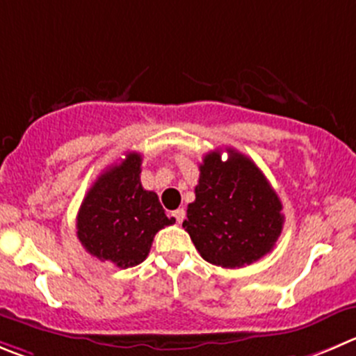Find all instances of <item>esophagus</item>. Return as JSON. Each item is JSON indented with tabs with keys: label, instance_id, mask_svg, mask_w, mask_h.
<instances>
[{
	"label": "esophagus",
	"instance_id": "34e87169",
	"mask_svg": "<svg viewBox=\"0 0 356 356\" xmlns=\"http://www.w3.org/2000/svg\"><path fill=\"white\" fill-rule=\"evenodd\" d=\"M171 215L175 216L176 222L181 223V222H184V218H185V209L184 208H178V209H175V211H172Z\"/></svg>",
	"mask_w": 356,
	"mask_h": 356
}]
</instances>
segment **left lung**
I'll return each instance as SVG.
<instances>
[{"instance_id":"obj_1","label":"left lung","mask_w":356,"mask_h":356,"mask_svg":"<svg viewBox=\"0 0 356 356\" xmlns=\"http://www.w3.org/2000/svg\"><path fill=\"white\" fill-rule=\"evenodd\" d=\"M209 152L199 165L195 201L184 229L206 262L236 269L262 259L283 231L282 201L255 162L234 148Z\"/></svg>"}]
</instances>
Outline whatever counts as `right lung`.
I'll return each instance as SVG.
<instances>
[{"label":"right lung","mask_w":356,"mask_h":356,"mask_svg":"<svg viewBox=\"0 0 356 356\" xmlns=\"http://www.w3.org/2000/svg\"><path fill=\"white\" fill-rule=\"evenodd\" d=\"M141 155L129 152L94 181L76 216V236L83 248L117 267L143 262L155 234L172 225L155 192L140 180Z\"/></svg>","instance_id":"1"}]
</instances>
